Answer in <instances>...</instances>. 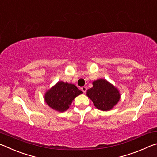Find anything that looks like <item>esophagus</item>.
<instances>
[{
	"mask_svg": "<svg viewBox=\"0 0 157 157\" xmlns=\"http://www.w3.org/2000/svg\"><path fill=\"white\" fill-rule=\"evenodd\" d=\"M81 89H82V91H83L84 93H86V90H87V88H86V86H82Z\"/></svg>",
	"mask_w": 157,
	"mask_h": 157,
	"instance_id": "1",
	"label": "esophagus"
}]
</instances>
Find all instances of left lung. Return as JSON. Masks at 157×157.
Returning a JSON list of instances; mask_svg holds the SVG:
<instances>
[{
    "mask_svg": "<svg viewBox=\"0 0 157 157\" xmlns=\"http://www.w3.org/2000/svg\"><path fill=\"white\" fill-rule=\"evenodd\" d=\"M93 85L94 86L87 91L86 95L98 109L110 110L120 100L118 90L105 79H98L93 82Z\"/></svg>",
    "mask_w": 157,
    "mask_h": 157,
    "instance_id": "8db88e82",
    "label": "left lung"
}]
</instances>
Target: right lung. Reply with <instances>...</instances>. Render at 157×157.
<instances>
[{
    "mask_svg": "<svg viewBox=\"0 0 157 157\" xmlns=\"http://www.w3.org/2000/svg\"><path fill=\"white\" fill-rule=\"evenodd\" d=\"M82 94L72 84L58 82L45 94V101L53 109L63 112L67 110L74 98Z\"/></svg>",
    "mask_w": 157,
    "mask_h": 157,
    "instance_id": "obj_1",
    "label": "right lung"
}]
</instances>
